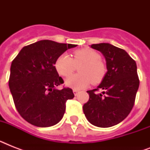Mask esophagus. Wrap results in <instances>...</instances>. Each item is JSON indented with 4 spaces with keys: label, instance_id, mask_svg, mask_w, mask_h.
<instances>
[{
    "label": "esophagus",
    "instance_id": "obj_1",
    "mask_svg": "<svg viewBox=\"0 0 150 150\" xmlns=\"http://www.w3.org/2000/svg\"><path fill=\"white\" fill-rule=\"evenodd\" d=\"M73 93L75 94V96H77V94L79 93V90H78V89H73Z\"/></svg>",
    "mask_w": 150,
    "mask_h": 150
}]
</instances>
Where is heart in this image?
I'll return each mask as SVG.
<instances>
[{
    "mask_svg": "<svg viewBox=\"0 0 150 150\" xmlns=\"http://www.w3.org/2000/svg\"><path fill=\"white\" fill-rule=\"evenodd\" d=\"M54 65L57 73L63 77H68L80 66V74L69 76L65 80L67 86L75 89L86 88L91 83L99 84L107 73V66L101 60L100 54L90 48L75 50L72 58L67 54H61Z\"/></svg>",
    "mask_w": 150,
    "mask_h": 150,
    "instance_id": "1",
    "label": "heart"
}]
</instances>
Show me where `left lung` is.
<instances>
[{"label":"left lung","instance_id":"left-lung-1","mask_svg":"<svg viewBox=\"0 0 150 150\" xmlns=\"http://www.w3.org/2000/svg\"><path fill=\"white\" fill-rule=\"evenodd\" d=\"M91 47L103 54L107 71L96 89L87 91L89 99L83 112L92 125L109 128L121 122L132 109L139 86L137 66L125 50L110 43L92 44ZM100 89L102 94L97 93Z\"/></svg>","mask_w":150,"mask_h":150}]
</instances>
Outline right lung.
Listing matches in <instances>:
<instances>
[{
    "mask_svg": "<svg viewBox=\"0 0 150 150\" xmlns=\"http://www.w3.org/2000/svg\"><path fill=\"white\" fill-rule=\"evenodd\" d=\"M75 44L44 40L25 46L11 65L9 88L18 112L27 122L37 127H50L61 121L66 102L75 95L72 89L56 86L63 84L55 61Z\"/></svg>",
    "mask_w": 150,
    "mask_h": 150,
    "instance_id": "add662e5",
    "label": "right lung"
}]
</instances>
